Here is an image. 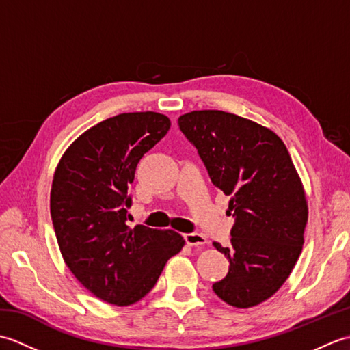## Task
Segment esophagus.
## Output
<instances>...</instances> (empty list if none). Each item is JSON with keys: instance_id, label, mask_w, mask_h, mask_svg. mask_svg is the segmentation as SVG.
I'll use <instances>...</instances> for the list:
<instances>
[{"instance_id": "1", "label": "esophagus", "mask_w": 350, "mask_h": 350, "mask_svg": "<svg viewBox=\"0 0 350 350\" xmlns=\"http://www.w3.org/2000/svg\"><path fill=\"white\" fill-rule=\"evenodd\" d=\"M185 241L189 245V247H203L207 243V239L200 233H188L185 234Z\"/></svg>"}]
</instances>
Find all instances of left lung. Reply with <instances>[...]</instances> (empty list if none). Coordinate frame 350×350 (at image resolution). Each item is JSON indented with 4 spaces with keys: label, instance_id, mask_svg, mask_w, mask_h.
<instances>
[{
    "label": "left lung",
    "instance_id": "1",
    "mask_svg": "<svg viewBox=\"0 0 350 350\" xmlns=\"http://www.w3.org/2000/svg\"><path fill=\"white\" fill-rule=\"evenodd\" d=\"M179 126L236 217L232 245L213 242L230 262L213 292L232 307H256L278 292L302 251L308 203L301 177L282 139L250 118L203 109L180 116Z\"/></svg>",
    "mask_w": 350,
    "mask_h": 350
}]
</instances>
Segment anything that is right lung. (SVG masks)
I'll return each mask as SVG.
<instances>
[{
  "instance_id": "obj_1",
  "label": "right lung",
  "mask_w": 350,
  "mask_h": 350,
  "mask_svg": "<svg viewBox=\"0 0 350 350\" xmlns=\"http://www.w3.org/2000/svg\"><path fill=\"white\" fill-rule=\"evenodd\" d=\"M170 126L153 111L109 117L66 148L52 179L51 218L64 263L88 292L117 307L143 299L185 245L173 230L126 226L137 163Z\"/></svg>"
}]
</instances>
